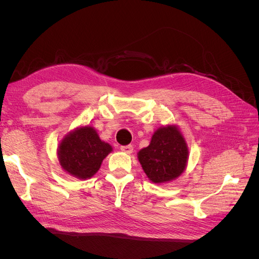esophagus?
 Returning <instances> with one entry per match:
<instances>
[{
  "instance_id": "obj_1",
  "label": "esophagus",
  "mask_w": 259,
  "mask_h": 259,
  "mask_svg": "<svg viewBox=\"0 0 259 259\" xmlns=\"http://www.w3.org/2000/svg\"><path fill=\"white\" fill-rule=\"evenodd\" d=\"M120 149H121V151H123V152H125V153H128V154L133 152V146H132V145L121 146V147H120Z\"/></svg>"
}]
</instances>
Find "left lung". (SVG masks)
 Here are the masks:
<instances>
[{
  "label": "left lung",
  "mask_w": 259,
  "mask_h": 259,
  "mask_svg": "<svg viewBox=\"0 0 259 259\" xmlns=\"http://www.w3.org/2000/svg\"><path fill=\"white\" fill-rule=\"evenodd\" d=\"M138 160L151 182L162 184L177 178L186 168L188 148L174 125L156 131L151 143L138 152Z\"/></svg>",
  "instance_id": "obj_1"
}]
</instances>
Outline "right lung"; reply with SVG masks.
<instances>
[{
	"mask_svg": "<svg viewBox=\"0 0 259 259\" xmlns=\"http://www.w3.org/2000/svg\"><path fill=\"white\" fill-rule=\"evenodd\" d=\"M112 151L111 146L100 140L90 126L70 133L58 148L61 167L76 178H91L99 169L101 162Z\"/></svg>",
	"mask_w": 259,
	"mask_h": 259,
	"instance_id": "add662e5",
	"label": "right lung"
}]
</instances>
